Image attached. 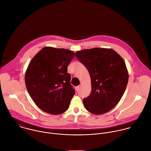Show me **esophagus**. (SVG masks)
Listing matches in <instances>:
<instances>
[{"label": "esophagus", "instance_id": "1", "mask_svg": "<svg viewBox=\"0 0 151 151\" xmlns=\"http://www.w3.org/2000/svg\"><path fill=\"white\" fill-rule=\"evenodd\" d=\"M80 88H81V87L79 86H78L76 88V91H79L80 90Z\"/></svg>", "mask_w": 151, "mask_h": 151}]
</instances>
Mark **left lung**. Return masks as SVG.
Here are the masks:
<instances>
[{
  "instance_id": "8db88e82",
  "label": "left lung",
  "mask_w": 151,
  "mask_h": 151,
  "mask_svg": "<svg viewBox=\"0 0 151 151\" xmlns=\"http://www.w3.org/2000/svg\"><path fill=\"white\" fill-rule=\"evenodd\" d=\"M75 57L91 76V94L83 100L86 109L97 115L109 111L120 101L127 86L124 60L113 50L100 48L78 51Z\"/></svg>"
}]
</instances>
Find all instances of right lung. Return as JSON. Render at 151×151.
I'll return each instance as SVG.
<instances>
[{"mask_svg":"<svg viewBox=\"0 0 151 151\" xmlns=\"http://www.w3.org/2000/svg\"><path fill=\"white\" fill-rule=\"evenodd\" d=\"M74 55L66 49L46 47L31 60L25 83L31 97L42 111L57 115L68 109L75 93L67 72Z\"/></svg>","mask_w":151,"mask_h":151,"instance_id":"add662e5","label":"right lung"}]
</instances>
